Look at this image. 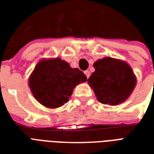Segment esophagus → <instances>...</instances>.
<instances>
[{
	"instance_id": "esophagus-1",
	"label": "esophagus",
	"mask_w": 154,
	"mask_h": 154,
	"mask_svg": "<svg viewBox=\"0 0 154 154\" xmlns=\"http://www.w3.org/2000/svg\"><path fill=\"white\" fill-rule=\"evenodd\" d=\"M84 73L86 74V76H87V78H89V77H90V72L88 70H86V71H84Z\"/></svg>"
}]
</instances>
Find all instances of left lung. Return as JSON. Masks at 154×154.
Instances as JSON below:
<instances>
[{"instance_id":"8db88e82","label":"left lung","mask_w":154,"mask_h":154,"mask_svg":"<svg viewBox=\"0 0 154 154\" xmlns=\"http://www.w3.org/2000/svg\"><path fill=\"white\" fill-rule=\"evenodd\" d=\"M96 71L88 78L99 102L116 106L129 97L136 85L134 72L123 61L104 57L94 63Z\"/></svg>"}]
</instances>
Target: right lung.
I'll use <instances>...</instances> for the list:
<instances>
[{"mask_svg": "<svg viewBox=\"0 0 154 154\" xmlns=\"http://www.w3.org/2000/svg\"><path fill=\"white\" fill-rule=\"evenodd\" d=\"M87 76L78 68H72L60 58L42 60L29 80L36 100L48 108H57L69 100L77 84L87 81Z\"/></svg>", "mask_w": 154, "mask_h": 154, "instance_id": "right-lung-1", "label": "right lung"}]
</instances>
